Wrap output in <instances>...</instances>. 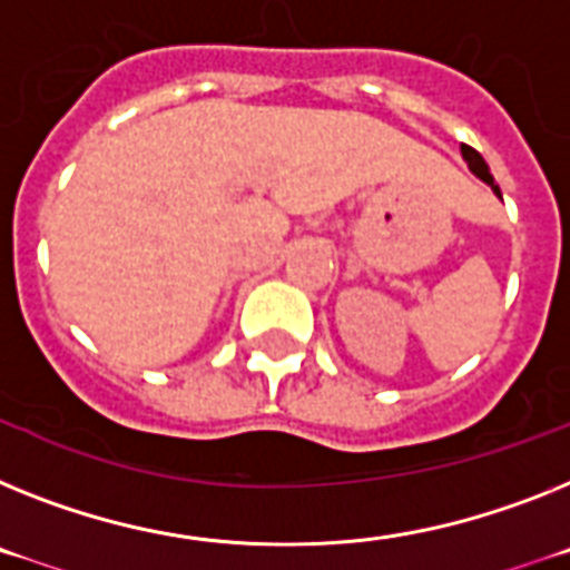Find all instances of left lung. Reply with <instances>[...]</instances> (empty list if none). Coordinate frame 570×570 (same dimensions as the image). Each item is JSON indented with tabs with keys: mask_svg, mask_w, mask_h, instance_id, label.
I'll list each match as a JSON object with an SVG mask.
<instances>
[{
	"mask_svg": "<svg viewBox=\"0 0 570 570\" xmlns=\"http://www.w3.org/2000/svg\"><path fill=\"white\" fill-rule=\"evenodd\" d=\"M462 157H464V160H468L470 171H473V175H476L479 180H484V183H488V186H491V189H493V195H497V197H502V191H499V186H497V183H493L491 168H488V163L482 160V155H479L476 148L462 146Z\"/></svg>",
	"mask_w": 570,
	"mask_h": 570,
	"instance_id": "1",
	"label": "left lung"
}]
</instances>
